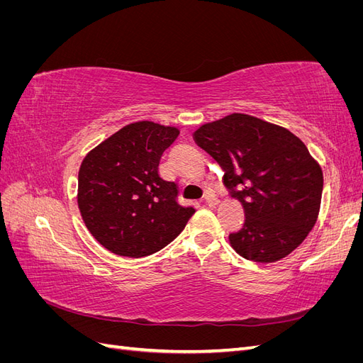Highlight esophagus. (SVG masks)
Masks as SVG:
<instances>
[{
  "label": "esophagus",
  "mask_w": 363,
  "mask_h": 363,
  "mask_svg": "<svg viewBox=\"0 0 363 363\" xmlns=\"http://www.w3.org/2000/svg\"><path fill=\"white\" fill-rule=\"evenodd\" d=\"M204 200H206V203H207L208 206H215V204H218V196H216L213 192H206Z\"/></svg>",
  "instance_id": "34e87169"
}]
</instances>
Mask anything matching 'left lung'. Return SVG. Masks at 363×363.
<instances>
[{"label":"left lung","instance_id":"obj_1","mask_svg":"<svg viewBox=\"0 0 363 363\" xmlns=\"http://www.w3.org/2000/svg\"><path fill=\"white\" fill-rule=\"evenodd\" d=\"M194 139L244 206L242 228L228 236L235 251L260 263L286 257L320 213L323 171L307 147L289 130L244 113L201 125Z\"/></svg>","mask_w":363,"mask_h":363}]
</instances>
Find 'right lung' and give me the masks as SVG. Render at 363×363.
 <instances>
[{"instance_id":"1","label":"right lung","mask_w":363,"mask_h":363,"mask_svg":"<svg viewBox=\"0 0 363 363\" xmlns=\"http://www.w3.org/2000/svg\"><path fill=\"white\" fill-rule=\"evenodd\" d=\"M179 128L151 121L128 124L95 147L79 171V208L92 236L108 251L144 257L177 238L194 207L179 204V186L159 162Z\"/></svg>"}]
</instances>
